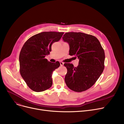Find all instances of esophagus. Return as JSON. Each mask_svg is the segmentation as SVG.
<instances>
[{
    "instance_id": "obj_1",
    "label": "esophagus",
    "mask_w": 124,
    "mask_h": 124,
    "mask_svg": "<svg viewBox=\"0 0 124 124\" xmlns=\"http://www.w3.org/2000/svg\"><path fill=\"white\" fill-rule=\"evenodd\" d=\"M60 65L61 66H63V65H64V63L63 62H60Z\"/></svg>"
}]
</instances>
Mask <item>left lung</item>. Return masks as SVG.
<instances>
[{"label": "left lung", "mask_w": 124, "mask_h": 124, "mask_svg": "<svg viewBox=\"0 0 124 124\" xmlns=\"http://www.w3.org/2000/svg\"><path fill=\"white\" fill-rule=\"evenodd\" d=\"M69 46V55L79 59L77 67L70 63L64 65L67 69L65 77L67 86L76 92H82L92 87L104 69L105 55L96 37L81 32H69L62 37Z\"/></svg>", "instance_id": "obj_1"}]
</instances>
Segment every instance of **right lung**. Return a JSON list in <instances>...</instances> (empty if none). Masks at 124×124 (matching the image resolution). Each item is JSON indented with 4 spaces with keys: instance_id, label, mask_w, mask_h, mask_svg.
Masks as SVG:
<instances>
[{
    "instance_id": "1",
    "label": "right lung",
    "mask_w": 124,
    "mask_h": 124,
    "mask_svg": "<svg viewBox=\"0 0 124 124\" xmlns=\"http://www.w3.org/2000/svg\"><path fill=\"white\" fill-rule=\"evenodd\" d=\"M64 32L44 31L31 37L22 48L19 56L20 73L28 86L41 92L51 87L52 74L60 66L58 61L51 63L45 59L51 46L61 38Z\"/></svg>"
}]
</instances>
